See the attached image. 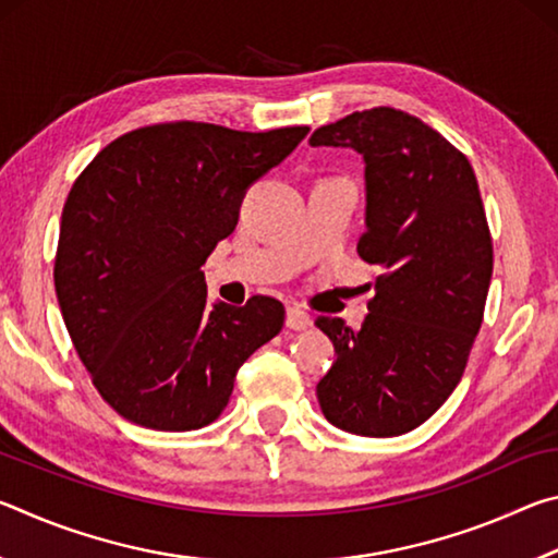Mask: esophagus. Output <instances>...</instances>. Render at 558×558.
<instances>
[{
  "label": "esophagus",
  "instance_id": "1",
  "mask_svg": "<svg viewBox=\"0 0 558 558\" xmlns=\"http://www.w3.org/2000/svg\"><path fill=\"white\" fill-rule=\"evenodd\" d=\"M313 325V319H310L307 313H302L300 307H290L288 310V317H286V327L292 329V332H305V329Z\"/></svg>",
  "mask_w": 558,
  "mask_h": 558
}]
</instances>
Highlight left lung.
<instances>
[{
  "label": "left lung",
  "instance_id": "1",
  "mask_svg": "<svg viewBox=\"0 0 558 558\" xmlns=\"http://www.w3.org/2000/svg\"><path fill=\"white\" fill-rule=\"evenodd\" d=\"M310 145L364 157L356 251L381 270L362 329L315 319L337 352L317 384L319 409L354 436H401L446 403L483 325L493 235L477 177L440 132L386 106L323 125Z\"/></svg>",
  "mask_w": 558,
  "mask_h": 558
}]
</instances>
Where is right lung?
Instances as JSON below:
<instances>
[{
	"mask_svg": "<svg viewBox=\"0 0 558 558\" xmlns=\"http://www.w3.org/2000/svg\"><path fill=\"white\" fill-rule=\"evenodd\" d=\"M307 132L157 122L112 140L73 182L56 298L93 386L122 418L169 433L209 426L241 364L282 329L276 298L209 305L202 266L239 223L245 189Z\"/></svg>",
	"mask_w": 558,
	"mask_h": 558,
	"instance_id": "obj_1",
	"label": "right lung"
}]
</instances>
